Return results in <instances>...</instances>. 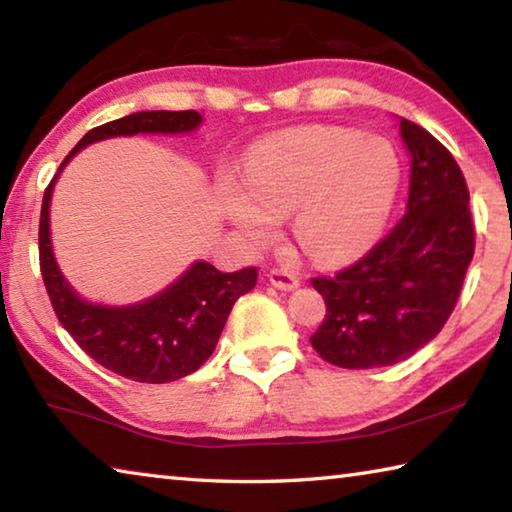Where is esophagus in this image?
Wrapping results in <instances>:
<instances>
[{
	"instance_id": "1",
	"label": "esophagus",
	"mask_w": 512,
	"mask_h": 512,
	"mask_svg": "<svg viewBox=\"0 0 512 512\" xmlns=\"http://www.w3.org/2000/svg\"><path fill=\"white\" fill-rule=\"evenodd\" d=\"M268 282H271L273 287L280 289V291H293V289L300 287L298 277L287 273V271H271V273H268Z\"/></svg>"
}]
</instances>
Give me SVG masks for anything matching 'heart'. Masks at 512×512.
I'll list each match as a JSON object with an SVG mask.
<instances>
[{"instance_id":"obj_1","label":"heart","mask_w":512,"mask_h":512,"mask_svg":"<svg viewBox=\"0 0 512 512\" xmlns=\"http://www.w3.org/2000/svg\"><path fill=\"white\" fill-rule=\"evenodd\" d=\"M400 187V160L375 135L305 126L275 135L248 155L244 178L219 180V210L259 248L291 214V235L316 262L341 264L375 244Z\"/></svg>"}]
</instances>
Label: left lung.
<instances>
[{"instance_id":"left-lung-1","label":"left lung","mask_w":512,"mask_h":512,"mask_svg":"<svg viewBox=\"0 0 512 512\" xmlns=\"http://www.w3.org/2000/svg\"><path fill=\"white\" fill-rule=\"evenodd\" d=\"M397 121L411 158L404 216L361 262L311 280L327 305L311 345L339 368L393 366L436 339L474 255L470 192L452 153Z\"/></svg>"}]
</instances>
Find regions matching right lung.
I'll return each instance as SVG.
<instances>
[{
  "label": "right lung",
  "mask_w": 512,
  "mask_h": 512,
  "mask_svg": "<svg viewBox=\"0 0 512 512\" xmlns=\"http://www.w3.org/2000/svg\"><path fill=\"white\" fill-rule=\"evenodd\" d=\"M203 124L196 110H142L108 121L83 137L60 164L40 212V271L51 305L72 339L117 375L142 384H167L192 375L210 359L235 302L255 287L257 268L223 273L205 259L169 287L133 305H103L83 298L56 262L51 246V196L63 169L85 146L133 135H187Z\"/></svg>",
  "instance_id": "add662e5"
}]
</instances>
